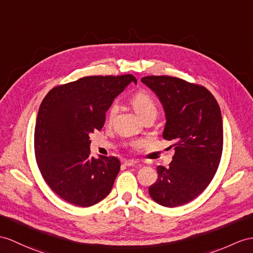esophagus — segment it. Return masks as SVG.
I'll use <instances>...</instances> for the list:
<instances>
[{
	"instance_id": "1",
	"label": "esophagus",
	"mask_w": 253,
	"mask_h": 253,
	"mask_svg": "<svg viewBox=\"0 0 253 253\" xmlns=\"http://www.w3.org/2000/svg\"><path fill=\"white\" fill-rule=\"evenodd\" d=\"M137 163L138 162L135 161V160H126V161H125L126 166H134V165H136Z\"/></svg>"
}]
</instances>
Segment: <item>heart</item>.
Listing matches in <instances>:
<instances>
[{
    "label": "heart",
    "instance_id": "heart-1",
    "mask_svg": "<svg viewBox=\"0 0 253 253\" xmlns=\"http://www.w3.org/2000/svg\"><path fill=\"white\" fill-rule=\"evenodd\" d=\"M132 105L141 119H144L147 116H150V115L157 116L158 114V107L155 100H153L152 96L146 91H139L133 95ZM117 112H118V105H117V103H113L112 105H110L107 113L108 119L112 120L115 117V115L117 114ZM139 144H140L139 141H134V143H132V146L138 147Z\"/></svg>",
    "mask_w": 253,
    "mask_h": 253
}]
</instances>
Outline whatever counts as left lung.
<instances>
[{
    "instance_id": "8db88e82",
    "label": "left lung",
    "mask_w": 253,
    "mask_h": 253,
    "mask_svg": "<svg viewBox=\"0 0 253 253\" xmlns=\"http://www.w3.org/2000/svg\"><path fill=\"white\" fill-rule=\"evenodd\" d=\"M141 82L163 105V138L175 148L169 168H157L158 180L149 195L165 207L184 205L208 187L218 169L223 148L220 107L205 87L180 78L147 76Z\"/></svg>"
}]
</instances>
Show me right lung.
Returning <instances> with one entry per match:
<instances>
[{
    "label": "right lung",
    "mask_w": 253,
    "mask_h": 253,
    "mask_svg": "<svg viewBox=\"0 0 253 253\" xmlns=\"http://www.w3.org/2000/svg\"><path fill=\"white\" fill-rule=\"evenodd\" d=\"M131 74L88 76L54 87L42 100L34 131V150L41 174L61 199L89 207L109 194L120 161L91 156L89 135L100 131L106 112L126 85Z\"/></svg>",
    "instance_id": "add662e5"
}]
</instances>
